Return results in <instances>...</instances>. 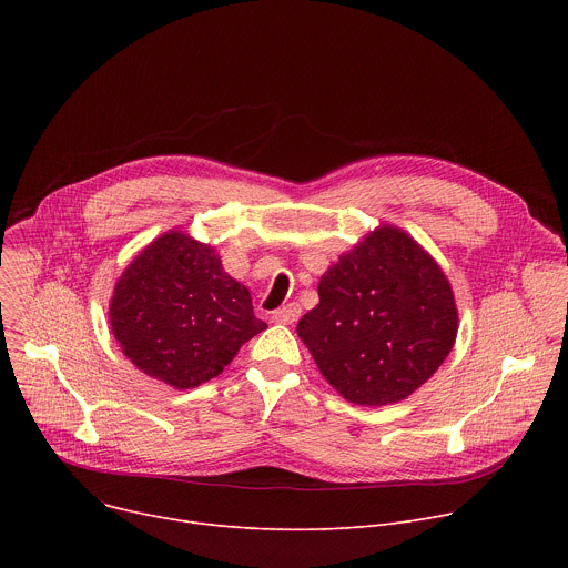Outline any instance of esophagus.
Returning <instances> with one entry per match:
<instances>
[{
    "label": "esophagus",
    "instance_id": "obj_1",
    "mask_svg": "<svg viewBox=\"0 0 568 568\" xmlns=\"http://www.w3.org/2000/svg\"><path fill=\"white\" fill-rule=\"evenodd\" d=\"M301 316V307L296 303H287L283 307H278L274 314H272V321L274 323H283V326H292L294 321H298Z\"/></svg>",
    "mask_w": 568,
    "mask_h": 568
}]
</instances>
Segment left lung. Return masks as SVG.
Returning a JSON list of instances; mask_svg holds the SVG:
<instances>
[{"instance_id":"obj_1","label":"left lung","mask_w":568,"mask_h":568,"mask_svg":"<svg viewBox=\"0 0 568 568\" xmlns=\"http://www.w3.org/2000/svg\"><path fill=\"white\" fill-rule=\"evenodd\" d=\"M296 333L339 395L384 407L438 371L458 310L440 265L409 233L382 224L321 276L318 305Z\"/></svg>"}]
</instances>
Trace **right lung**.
<instances>
[{
  "instance_id": "obj_1",
  "label": "right lung",
  "mask_w": 568,
  "mask_h": 568,
  "mask_svg": "<svg viewBox=\"0 0 568 568\" xmlns=\"http://www.w3.org/2000/svg\"><path fill=\"white\" fill-rule=\"evenodd\" d=\"M110 326L139 371L184 390L220 375L267 323L254 316L250 290L222 270L215 250L173 229L116 281Z\"/></svg>"
}]
</instances>
